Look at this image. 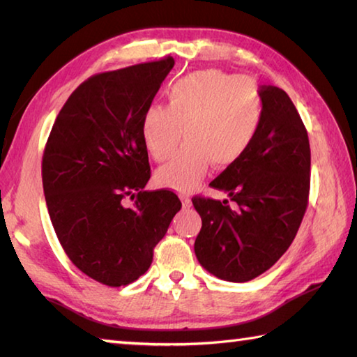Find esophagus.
<instances>
[{"label": "esophagus", "instance_id": "34e87169", "mask_svg": "<svg viewBox=\"0 0 357 357\" xmlns=\"http://www.w3.org/2000/svg\"><path fill=\"white\" fill-rule=\"evenodd\" d=\"M179 198H181V202H183L184 208L190 206V195H189V193H179Z\"/></svg>", "mask_w": 357, "mask_h": 357}]
</instances>
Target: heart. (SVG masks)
Instances as JSON below:
<instances>
[{"instance_id": "b5f03b06", "label": "heart", "mask_w": 357, "mask_h": 357, "mask_svg": "<svg viewBox=\"0 0 357 357\" xmlns=\"http://www.w3.org/2000/svg\"><path fill=\"white\" fill-rule=\"evenodd\" d=\"M168 105H151L143 113L142 137L155 160H165L185 135L172 160L160 167V185L190 190L208 167L225 168L243 157L258 134L261 99L249 78L220 70H200L181 78L167 91Z\"/></svg>"}]
</instances>
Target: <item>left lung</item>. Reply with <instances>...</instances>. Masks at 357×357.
Returning <instances> with one entry per match:
<instances>
[{
  "label": "left lung",
  "instance_id": "left-lung-1",
  "mask_svg": "<svg viewBox=\"0 0 357 357\" xmlns=\"http://www.w3.org/2000/svg\"><path fill=\"white\" fill-rule=\"evenodd\" d=\"M261 123L236 164L209 185L228 200L193 197L202 217L198 261L227 282H249L277 263L291 245L309 204L310 144L291 99L277 86H259Z\"/></svg>",
  "mask_w": 357,
  "mask_h": 357
}]
</instances>
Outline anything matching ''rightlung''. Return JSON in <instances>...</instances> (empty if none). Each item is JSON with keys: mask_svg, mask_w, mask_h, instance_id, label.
<instances>
[{"mask_svg": "<svg viewBox=\"0 0 357 357\" xmlns=\"http://www.w3.org/2000/svg\"><path fill=\"white\" fill-rule=\"evenodd\" d=\"M173 66L168 56L88 78L61 108L45 144L42 184L56 236L82 273L108 287L146 273L183 206L172 190H144L151 168L143 113Z\"/></svg>", "mask_w": 357, "mask_h": 357, "instance_id": "add662e5", "label": "right lung"}]
</instances>
